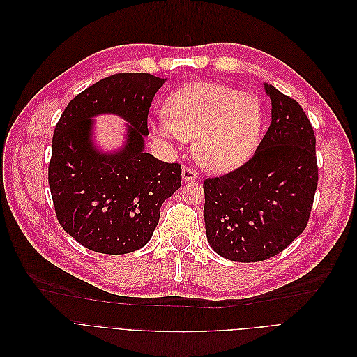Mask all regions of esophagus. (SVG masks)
Returning a JSON list of instances; mask_svg holds the SVG:
<instances>
[{
    "label": "esophagus",
    "instance_id": "1",
    "mask_svg": "<svg viewBox=\"0 0 357 357\" xmlns=\"http://www.w3.org/2000/svg\"><path fill=\"white\" fill-rule=\"evenodd\" d=\"M181 177L185 181H192V180H197L199 177V172L192 167H183Z\"/></svg>",
    "mask_w": 357,
    "mask_h": 357
}]
</instances>
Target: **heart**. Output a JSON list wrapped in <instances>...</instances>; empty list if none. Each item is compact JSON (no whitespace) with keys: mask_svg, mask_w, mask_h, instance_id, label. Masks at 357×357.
Masks as SVG:
<instances>
[{"mask_svg":"<svg viewBox=\"0 0 357 357\" xmlns=\"http://www.w3.org/2000/svg\"><path fill=\"white\" fill-rule=\"evenodd\" d=\"M264 107L256 95L213 82H193L172 92L153 131L167 139H195L199 164L213 172L240 167L261 138Z\"/></svg>","mask_w":357,"mask_h":357,"instance_id":"heart-1","label":"heart"}]
</instances>
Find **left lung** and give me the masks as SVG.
<instances>
[{
  "label": "left lung",
  "instance_id": "1",
  "mask_svg": "<svg viewBox=\"0 0 357 357\" xmlns=\"http://www.w3.org/2000/svg\"><path fill=\"white\" fill-rule=\"evenodd\" d=\"M273 121L255 155L204 180L205 232L234 262H262L283 252L308 223L319 181L316 135L302 107L265 84Z\"/></svg>",
  "mask_w": 357,
  "mask_h": 357
}]
</instances>
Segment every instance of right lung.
<instances>
[{
  "mask_svg": "<svg viewBox=\"0 0 357 357\" xmlns=\"http://www.w3.org/2000/svg\"><path fill=\"white\" fill-rule=\"evenodd\" d=\"M165 79L117 73L68 102L55 126L49 186L58 222L89 250L125 255L152 238L160 205L181 186V165L144 152L147 116ZM113 112L130 123L127 146L116 154L91 147V117Z\"/></svg>",
  "mask_w": 357,
  "mask_h": 357,
  "instance_id": "add662e5",
  "label": "right lung"
}]
</instances>
